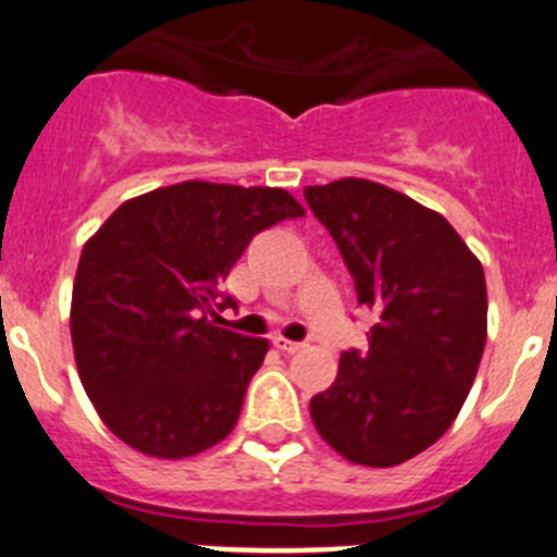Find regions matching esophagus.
Wrapping results in <instances>:
<instances>
[{
	"instance_id": "esophagus-1",
	"label": "esophagus",
	"mask_w": 557,
	"mask_h": 557,
	"mask_svg": "<svg viewBox=\"0 0 557 557\" xmlns=\"http://www.w3.org/2000/svg\"><path fill=\"white\" fill-rule=\"evenodd\" d=\"M273 346L281 351H286V355H295V351L306 349V344H300V341H289L284 338V335H273Z\"/></svg>"
}]
</instances>
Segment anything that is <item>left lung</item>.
<instances>
[{"mask_svg": "<svg viewBox=\"0 0 557 557\" xmlns=\"http://www.w3.org/2000/svg\"><path fill=\"white\" fill-rule=\"evenodd\" d=\"M376 313L368 349L341 355L338 376L311 398L319 436L357 466L406 463L447 433L476 379L487 338V286L442 213L366 178L306 186Z\"/></svg>", "mask_w": 557, "mask_h": 557, "instance_id": "1", "label": "left lung"}]
</instances>
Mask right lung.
I'll list each match as a JSON object with an SVG mask.
<instances>
[{
  "label": "right lung",
  "mask_w": 557,
  "mask_h": 557,
  "mask_svg": "<svg viewBox=\"0 0 557 557\" xmlns=\"http://www.w3.org/2000/svg\"><path fill=\"white\" fill-rule=\"evenodd\" d=\"M284 189L184 181L132 197L86 240L70 333L86 395L132 449L181 460L235 428L265 338L208 319L249 240L302 216Z\"/></svg>",
  "instance_id": "1"
}]
</instances>
